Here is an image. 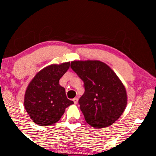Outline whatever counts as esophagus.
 <instances>
[{
  "label": "esophagus",
  "instance_id": "34e87169",
  "mask_svg": "<svg viewBox=\"0 0 156 156\" xmlns=\"http://www.w3.org/2000/svg\"><path fill=\"white\" fill-rule=\"evenodd\" d=\"M73 102H74L75 104H77V103H78V98H73Z\"/></svg>",
  "mask_w": 156,
  "mask_h": 156
}]
</instances>
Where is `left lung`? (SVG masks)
<instances>
[{
	"mask_svg": "<svg viewBox=\"0 0 156 156\" xmlns=\"http://www.w3.org/2000/svg\"><path fill=\"white\" fill-rule=\"evenodd\" d=\"M70 67L83 82L78 103L87 122L96 128L112 125L127 105L126 90L115 73L100 61H75Z\"/></svg>",
	"mask_w": 156,
	"mask_h": 156,
	"instance_id": "8db88e82",
	"label": "left lung"
}]
</instances>
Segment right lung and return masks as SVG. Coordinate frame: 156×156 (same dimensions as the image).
<instances>
[{
    "instance_id": "1",
    "label": "right lung",
    "mask_w": 156,
    "mask_h": 156,
    "mask_svg": "<svg viewBox=\"0 0 156 156\" xmlns=\"http://www.w3.org/2000/svg\"><path fill=\"white\" fill-rule=\"evenodd\" d=\"M69 62L44 68L30 82L25 94L26 112L36 124L48 126L57 122L65 108L73 104L66 96L59 80L68 70Z\"/></svg>"
}]
</instances>
